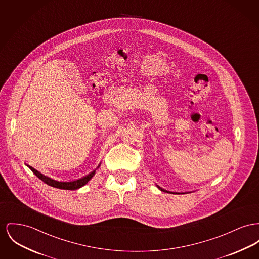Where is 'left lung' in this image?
Returning <instances> with one entry per match:
<instances>
[{
    "label": "left lung",
    "mask_w": 259,
    "mask_h": 259,
    "mask_svg": "<svg viewBox=\"0 0 259 259\" xmlns=\"http://www.w3.org/2000/svg\"><path fill=\"white\" fill-rule=\"evenodd\" d=\"M157 188L160 190V191H162V192H166V193H169V194H171L172 192H168L166 190H164V189H162V188H160L159 186H157ZM172 194H175V193H172ZM176 194H180V193H176Z\"/></svg>",
    "instance_id": "8db88e82"
}]
</instances>
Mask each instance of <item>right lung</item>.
<instances>
[{
  "mask_svg": "<svg viewBox=\"0 0 259 259\" xmlns=\"http://www.w3.org/2000/svg\"><path fill=\"white\" fill-rule=\"evenodd\" d=\"M27 166L30 168L31 171H32L39 179H41L43 182L46 183L47 185H49V186H51V187H54V188H58V189L71 190V191H72V190H77V189L83 187L84 185H86L87 183L91 180L92 177H93V176L95 175V173H96V169H95L94 171H92L90 174L84 176L83 178H80V179H78V180H75V181H70V182H59V181H57V180H54V179H52V178H50V177H48V176H45L44 174H42L41 172L37 171L36 169H34L32 166H29V165H27ZM99 167H100V165L97 168Z\"/></svg>",
  "mask_w": 259,
  "mask_h": 259,
  "instance_id": "obj_1",
  "label": "right lung"
}]
</instances>
